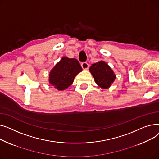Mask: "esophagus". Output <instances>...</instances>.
<instances>
[{
    "label": "esophagus",
    "instance_id": "1",
    "mask_svg": "<svg viewBox=\"0 0 159 159\" xmlns=\"http://www.w3.org/2000/svg\"><path fill=\"white\" fill-rule=\"evenodd\" d=\"M81 66H82V68L84 69V70H87L88 68V67H89V64L86 62H82L81 63Z\"/></svg>",
    "mask_w": 159,
    "mask_h": 159
}]
</instances>
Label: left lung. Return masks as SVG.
Wrapping results in <instances>:
<instances>
[{"instance_id": "left-lung-1", "label": "left lung", "mask_w": 159, "mask_h": 159, "mask_svg": "<svg viewBox=\"0 0 159 159\" xmlns=\"http://www.w3.org/2000/svg\"><path fill=\"white\" fill-rule=\"evenodd\" d=\"M89 71L97 85L104 89L109 88L116 77L110 67L104 61L91 65Z\"/></svg>"}]
</instances>
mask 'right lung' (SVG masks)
Here are the masks:
<instances>
[{
    "mask_svg": "<svg viewBox=\"0 0 159 159\" xmlns=\"http://www.w3.org/2000/svg\"><path fill=\"white\" fill-rule=\"evenodd\" d=\"M82 70L75 58L63 57L49 73V82L58 90H64L73 83L75 76Z\"/></svg>",
    "mask_w": 159,
    "mask_h": 159,
    "instance_id": "right-lung-1",
    "label": "right lung"
}]
</instances>
